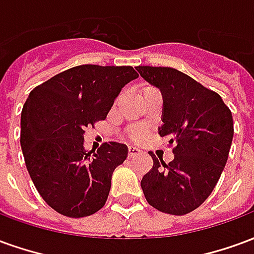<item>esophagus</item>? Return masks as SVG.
<instances>
[{
  "mask_svg": "<svg viewBox=\"0 0 254 254\" xmlns=\"http://www.w3.org/2000/svg\"><path fill=\"white\" fill-rule=\"evenodd\" d=\"M140 152H141V151L138 148H136V147H127V156H129V158L136 156V155H138Z\"/></svg>",
  "mask_w": 254,
  "mask_h": 254,
  "instance_id": "obj_1",
  "label": "esophagus"
}]
</instances>
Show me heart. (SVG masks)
I'll return each mask as SVG.
<instances>
[{
  "label": "heart",
  "mask_w": 254,
  "mask_h": 254,
  "mask_svg": "<svg viewBox=\"0 0 254 254\" xmlns=\"http://www.w3.org/2000/svg\"><path fill=\"white\" fill-rule=\"evenodd\" d=\"M149 88H151V87H144L143 92ZM145 134H147V129H144V127H137V129L133 130L132 134H130V137H132L133 140H136V141H140V140H143V138L145 137Z\"/></svg>",
  "instance_id": "heart-1"
}]
</instances>
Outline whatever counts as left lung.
Returning <instances> with one entry per match:
<instances>
[{
  "label": "left lung",
  "mask_w": 254,
  "mask_h": 254,
  "mask_svg": "<svg viewBox=\"0 0 254 254\" xmlns=\"http://www.w3.org/2000/svg\"><path fill=\"white\" fill-rule=\"evenodd\" d=\"M163 95L162 137L173 145L166 165L149 152L152 169L141 188L149 205L170 215H187L205 201L223 171L234 134L231 111L212 89L167 66H136Z\"/></svg>",
  "instance_id": "8db88e82"
}]
</instances>
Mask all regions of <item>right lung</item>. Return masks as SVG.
Wrapping results in <instances>:
<instances>
[{
	"mask_svg": "<svg viewBox=\"0 0 254 254\" xmlns=\"http://www.w3.org/2000/svg\"><path fill=\"white\" fill-rule=\"evenodd\" d=\"M132 66L78 65L36 85L21 110L20 144L42 198L61 215L83 218L106 204L111 176L127 159L125 144L84 147L85 127L105 120Z\"/></svg>",
	"mask_w": 254,
	"mask_h": 254,
	"instance_id": "obj_1",
	"label": "right lung"
}]
</instances>
